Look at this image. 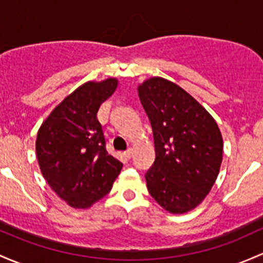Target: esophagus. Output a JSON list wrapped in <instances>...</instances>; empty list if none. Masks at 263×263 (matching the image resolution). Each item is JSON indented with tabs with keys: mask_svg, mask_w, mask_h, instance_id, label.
Here are the masks:
<instances>
[{
	"mask_svg": "<svg viewBox=\"0 0 263 263\" xmlns=\"http://www.w3.org/2000/svg\"><path fill=\"white\" fill-rule=\"evenodd\" d=\"M124 156H126L127 159H131V157L134 156V150H132V148H128L127 151H124Z\"/></svg>",
	"mask_w": 263,
	"mask_h": 263,
	"instance_id": "esophagus-1",
	"label": "esophagus"
}]
</instances>
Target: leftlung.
Segmentation results:
<instances>
[{
	"mask_svg": "<svg viewBox=\"0 0 263 263\" xmlns=\"http://www.w3.org/2000/svg\"><path fill=\"white\" fill-rule=\"evenodd\" d=\"M154 132V165L146 173L150 195L165 211L182 214L205 199L219 174L223 139L217 122L175 83L153 77L137 87Z\"/></svg>",
	"mask_w": 263,
	"mask_h": 263,
	"instance_id": "8db88e82",
	"label": "left lung"
}]
</instances>
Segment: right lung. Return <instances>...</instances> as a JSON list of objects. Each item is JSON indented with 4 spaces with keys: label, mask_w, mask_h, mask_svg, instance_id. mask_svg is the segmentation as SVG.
<instances>
[{
    "label": "right lung",
    "mask_w": 263,
    "mask_h": 263,
    "mask_svg": "<svg viewBox=\"0 0 263 263\" xmlns=\"http://www.w3.org/2000/svg\"><path fill=\"white\" fill-rule=\"evenodd\" d=\"M117 85L116 78L84 83L51 110L37 131L41 174L71 208H89L106 197L122 168V162L107 153L97 118Z\"/></svg>",
    "instance_id": "1"
}]
</instances>
